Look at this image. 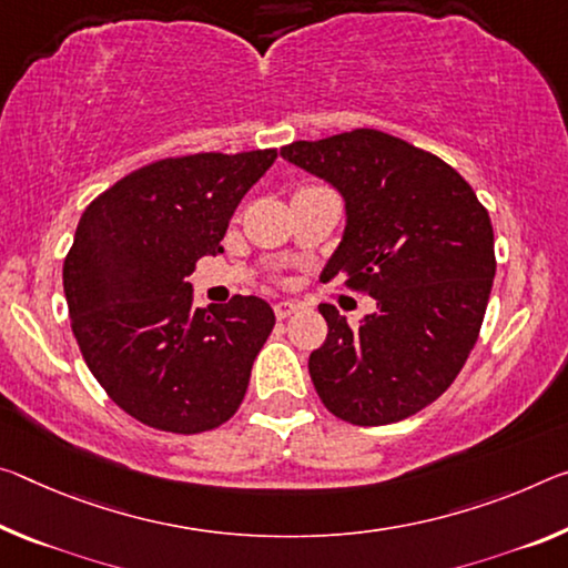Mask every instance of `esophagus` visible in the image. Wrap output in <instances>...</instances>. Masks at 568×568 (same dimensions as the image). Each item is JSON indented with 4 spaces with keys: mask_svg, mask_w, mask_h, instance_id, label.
Returning a JSON list of instances; mask_svg holds the SVG:
<instances>
[{
    "mask_svg": "<svg viewBox=\"0 0 568 568\" xmlns=\"http://www.w3.org/2000/svg\"><path fill=\"white\" fill-rule=\"evenodd\" d=\"M301 305L298 303H293V301H281V303H275L273 305V311H275V318L277 321H285V318H291L295 311H298Z\"/></svg>",
    "mask_w": 568,
    "mask_h": 568,
    "instance_id": "esophagus-1",
    "label": "esophagus"
}]
</instances>
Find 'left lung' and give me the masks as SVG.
Returning a JSON list of instances; mask_svg holds the SVG:
<instances>
[{"mask_svg": "<svg viewBox=\"0 0 568 568\" xmlns=\"http://www.w3.org/2000/svg\"><path fill=\"white\" fill-rule=\"evenodd\" d=\"M281 156L344 194L346 232L323 275L376 301L358 326L318 305L328 336L311 354L313 386L351 425L407 419L478 341L495 277L490 214L443 159L376 129L293 141Z\"/></svg>", "mask_w": 568, "mask_h": 568, "instance_id": "8db88e82", "label": "left lung"}]
</instances>
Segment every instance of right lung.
I'll use <instances>...</instances> for the list:
<instances>
[{"mask_svg": "<svg viewBox=\"0 0 568 568\" xmlns=\"http://www.w3.org/2000/svg\"><path fill=\"white\" fill-rule=\"evenodd\" d=\"M275 159V149L161 159L80 217L62 265L70 326L98 384L141 425L200 435L245 399L273 308L255 295L194 308L186 277L222 252L240 200Z\"/></svg>", "mask_w": 568, "mask_h": 568, "instance_id": "obj_1", "label": "right lung"}]
</instances>
